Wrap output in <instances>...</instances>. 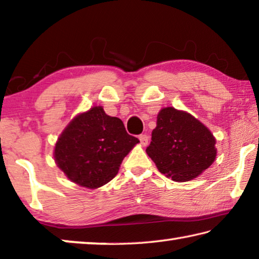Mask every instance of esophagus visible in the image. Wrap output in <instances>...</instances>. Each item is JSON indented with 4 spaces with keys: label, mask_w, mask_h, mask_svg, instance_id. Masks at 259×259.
<instances>
[{
    "label": "esophagus",
    "mask_w": 259,
    "mask_h": 259,
    "mask_svg": "<svg viewBox=\"0 0 259 259\" xmlns=\"http://www.w3.org/2000/svg\"><path fill=\"white\" fill-rule=\"evenodd\" d=\"M139 140H140V144H142L143 146H146L148 144V136L147 135H140Z\"/></svg>",
    "instance_id": "1"
}]
</instances>
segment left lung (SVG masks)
<instances>
[{
	"instance_id": "8db88e82",
	"label": "left lung",
	"mask_w": 259,
	"mask_h": 259,
	"mask_svg": "<svg viewBox=\"0 0 259 259\" xmlns=\"http://www.w3.org/2000/svg\"><path fill=\"white\" fill-rule=\"evenodd\" d=\"M214 145L216 138L202 122L185 111L164 107L157 114L146 153L161 174L181 183L200 176L213 163Z\"/></svg>"
}]
</instances>
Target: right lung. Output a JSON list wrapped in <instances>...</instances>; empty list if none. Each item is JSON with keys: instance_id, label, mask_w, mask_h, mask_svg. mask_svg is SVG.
I'll return each instance as SVG.
<instances>
[{"instance_id": "add662e5", "label": "right lung", "mask_w": 259, "mask_h": 259, "mask_svg": "<svg viewBox=\"0 0 259 259\" xmlns=\"http://www.w3.org/2000/svg\"><path fill=\"white\" fill-rule=\"evenodd\" d=\"M139 140L126 134L119 117L103 106L77 114L57 139L54 157L69 181L96 190L111 182Z\"/></svg>"}]
</instances>
